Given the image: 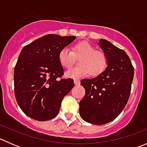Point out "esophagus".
Wrapping results in <instances>:
<instances>
[{"label": "esophagus", "mask_w": 147, "mask_h": 147, "mask_svg": "<svg viewBox=\"0 0 147 147\" xmlns=\"http://www.w3.org/2000/svg\"><path fill=\"white\" fill-rule=\"evenodd\" d=\"M74 83H75V85H79V84H80V81L79 80H74Z\"/></svg>", "instance_id": "34e87169"}]
</instances>
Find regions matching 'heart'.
Segmentation results:
<instances>
[{
    "instance_id": "obj_1",
    "label": "heart",
    "mask_w": 147,
    "mask_h": 147,
    "mask_svg": "<svg viewBox=\"0 0 147 147\" xmlns=\"http://www.w3.org/2000/svg\"><path fill=\"white\" fill-rule=\"evenodd\" d=\"M75 57H80L78 63L79 66L67 71L65 73L67 78L78 79L88 73L92 77L98 76L105 71L108 65L106 55L97 51L94 46L87 42H81L74 45L72 52L65 47L59 53V62L66 69L72 67Z\"/></svg>"
}]
</instances>
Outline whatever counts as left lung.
I'll return each instance as SVG.
<instances>
[{
  "instance_id": "obj_1",
  "label": "left lung",
  "mask_w": 147,
  "mask_h": 147,
  "mask_svg": "<svg viewBox=\"0 0 147 147\" xmlns=\"http://www.w3.org/2000/svg\"><path fill=\"white\" fill-rule=\"evenodd\" d=\"M98 45L107 57L108 65L96 78L81 80L85 94L80 102V115L87 122L101 125L116 119L125 107L134 69L124 50L105 39H100Z\"/></svg>"
}]
</instances>
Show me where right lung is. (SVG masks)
Masks as SVG:
<instances>
[{
    "label": "right lung",
    "mask_w": 147,
    "mask_h": 147,
    "mask_svg": "<svg viewBox=\"0 0 147 147\" xmlns=\"http://www.w3.org/2000/svg\"><path fill=\"white\" fill-rule=\"evenodd\" d=\"M75 39L48 34L22 49L14 69L15 96L22 111L32 119L55 117L64 97L73 88V80L62 78L64 70L58 55Z\"/></svg>",
    "instance_id": "right-lung-1"
}]
</instances>
